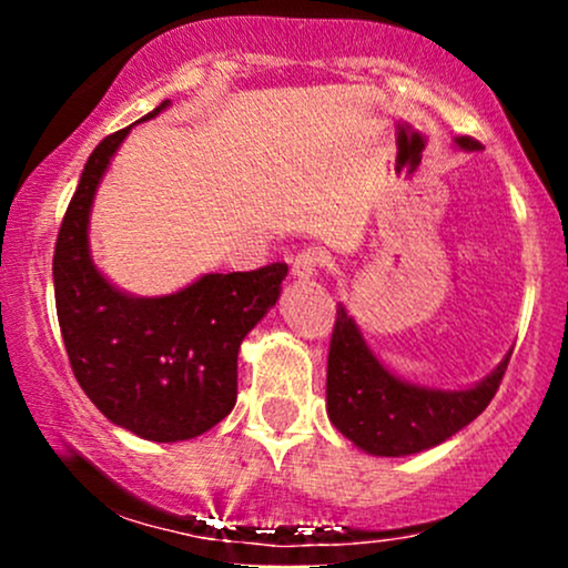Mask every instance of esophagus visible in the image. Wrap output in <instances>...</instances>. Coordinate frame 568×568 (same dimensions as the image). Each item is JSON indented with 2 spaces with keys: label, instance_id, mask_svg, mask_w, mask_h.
Returning <instances> with one entry per match:
<instances>
[{
  "label": "esophagus",
  "instance_id": "34e87169",
  "mask_svg": "<svg viewBox=\"0 0 568 568\" xmlns=\"http://www.w3.org/2000/svg\"><path fill=\"white\" fill-rule=\"evenodd\" d=\"M325 266V253L317 251V247H304L302 253H296L291 262V275L298 280L315 277Z\"/></svg>",
  "mask_w": 568,
  "mask_h": 568
}]
</instances>
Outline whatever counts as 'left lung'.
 I'll use <instances>...</instances> for the list:
<instances>
[{
	"label": "left lung",
	"instance_id": "1",
	"mask_svg": "<svg viewBox=\"0 0 568 568\" xmlns=\"http://www.w3.org/2000/svg\"><path fill=\"white\" fill-rule=\"evenodd\" d=\"M462 149L480 143L462 135ZM510 357L499 363L478 387L459 393L422 389L395 379L366 347L361 331L344 306L336 310L328 349V416L344 438L376 456H406L425 452L467 427L497 395Z\"/></svg>",
	"mask_w": 568,
	"mask_h": 568
}]
</instances>
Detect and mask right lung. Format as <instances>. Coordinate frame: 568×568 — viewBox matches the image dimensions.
I'll return each mask as SVG.
<instances>
[{
	"instance_id": "1",
	"label": "right lung",
	"mask_w": 568,
	"mask_h": 568,
	"mask_svg": "<svg viewBox=\"0 0 568 568\" xmlns=\"http://www.w3.org/2000/svg\"><path fill=\"white\" fill-rule=\"evenodd\" d=\"M128 133L122 128L98 143L58 230V323L77 382L106 419L146 440H189L234 408L240 342L277 302L288 264L205 275L160 298L109 285L90 262L88 219L98 181Z\"/></svg>"
}]
</instances>
